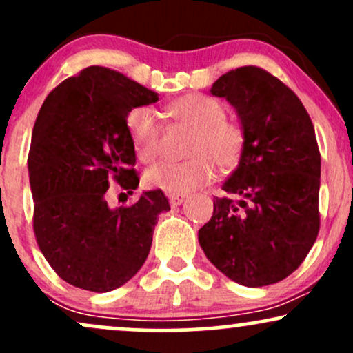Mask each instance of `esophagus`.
Segmentation results:
<instances>
[{
  "instance_id": "esophagus-1",
  "label": "esophagus",
  "mask_w": 353,
  "mask_h": 353,
  "mask_svg": "<svg viewBox=\"0 0 353 353\" xmlns=\"http://www.w3.org/2000/svg\"><path fill=\"white\" fill-rule=\"evenodd\" d=\"M184 201L185 196H182V194H171V196H169V202H171L172 208H177V205H181Z\"/></svg>"
}]
</instances>
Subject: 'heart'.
Masks as SVG:
<instances>
[{
	"mask_svg": "<svg viewBox=\"0 0 353 353\" xmlns=\"http://www.w3.org/2000/svg\"><path fill=\"white\" fill-rule=\"evenodd\" d=\"M174 119L196 129L189 144V157L182 163H159L148 169V188L168 194H185L216 179L217 165L224 171L236 168L245 145V131L237 121L225 117L221 101L205 94L182 96L169 106ZM125 129L137 157L152 163L161 154L163 125L157 111L136 106L125 116Z\"/></svg>",
	"mask_w": 353,
	"mask_h": 353,
	"instance_id": "1",
	"label": "heart"
}]
</instances>
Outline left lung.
Instances as JSON below:
<instances>
[{"label":"left lung","mask_w":353,"mask_h":353,"mask_svg":"<svg viewBox=\"0 0 353 353\" xmlns=\"http://www.w3.org/2000/svg\"><path fill=\"white\" fill-rule=\"evenodd\" d=\"M210 92L237 109L241 161L199 229L205 257L245 287L281 282L299 269L320 229V151L314 124L289 86L257 66L222 74Z\"/></svg>","instance_id":"1"}]
</instances>
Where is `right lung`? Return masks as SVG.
Here are the masks:
<instances>
[{
    "instance_id": "obj_1",
    "label": "right lung",
    "mask_w": 353,
    "mask_h": 353,
    "mask_svg": "<svg viewBox=\"0 0 353 353\" xmlns=\"http://www.w3.org/2000/svg\"><path fill=\"white\" fill-rule=\"evenodd\" d=\"M157 101L121 72L89 66L39 109L28 154L33 230L48 264L71 285L91 292L124 285L148 259L159 214L171 209L159 189L117 209L106 201L111 181L128 194L139 184L125 116Z\"/></svg>"
}]
</instances>
